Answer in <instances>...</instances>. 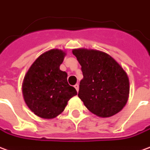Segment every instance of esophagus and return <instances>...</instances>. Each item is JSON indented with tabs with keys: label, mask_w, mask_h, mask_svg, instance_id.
<instances>
[{
	"label": "esophagus",
	"mask_w": 150,
	"mask_h": 150,
	"mask_svg": "<svg viewBox=\"0 0 150 150\" xmlns=\"http://www.w3.org/2000/svg\"><path fill=\"white\" fill-rule=\"evenodd\" d=\"M74 88H76V92H78V90H79V85H78V84H76V85L74 86Z\"/></svg>",
	"instance_id": "obj_1"
}]
</instances>
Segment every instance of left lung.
<instances>
[{
    "instance_id": "8db88e82",
    "label": "left lung",
    "mask_w": 150,
    "mask_h": 150,
    "mask_svg": "<svg viewBox=\"0 0 150 150\" xmlns=\"http://www.w3.org/2000/svg\"><path fill=\"white\" fill-rule=\"evenodd\" d=\"M73 54L81 65L78 97L86 108L100 117L120 112L129 93V78L122 67L109 54L98 50L77 49Z\"/></svg>"
}]
</instances>
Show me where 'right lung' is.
Returning <instances> with one entry per match:
<instances>
[{
	"mask_svg": "<svg viewBox=\"0 0 150 150\" xmlns=\"http://www.w3.org/2000/svg\"><path fill=\"white\" fill-rule=\"evenodd\" d=\"M65 53L51 50L38 57L27 72L23 82L24 99L32 112L45 119L54 118L64 110L76 90L60 69Z\"/></svg>",
	"mask_w": 150,
	"mask_h": 150,
	"instance_id": "obj_1",
	"label": "right lung"
}]
</instances>
